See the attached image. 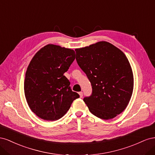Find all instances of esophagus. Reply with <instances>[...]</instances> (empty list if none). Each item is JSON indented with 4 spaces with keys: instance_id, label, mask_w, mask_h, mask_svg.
Wrapping results in <instances>:
<instances>
[{
    "instance_id": "esophagus-1",
    "label": "esophagus",
    "mask_w": 155,
    "mask_h": 155,
    "mask_svg": "<svg viewBox=\"0 0 155 155\" xmlns=\"http://www.w3.org/2000/svg\"><path fill=\"white\" fill-rule=\"evenodd\" d=\"M79 96H80V97H82L83 94L82 92H79Z\"/></svg>"
}]
</instances>
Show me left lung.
<instances>
[{
    "label": "left lung",
    "instance_id": "obj_1",
    "mask_svg": "<svg viewBox=\"0 0 155 155\" xmlns=\"http://www.w3.org/2000/svg\"><path fill=\"white\" fill-rule=\"evenodd\" d=\"M75 51L77 63L92 88V94L84 97V102L98 118H114L125 109L133 91V74L128 59L106 41Z\"/></svg>",
    "mask_w": 155,
    "mask_h": 155
}]
</instances>
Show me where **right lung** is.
Instances as JSON below:
<instances>
[{"mask_svg": "<svg viewBox=\"0 0 155 155\" xmlns=\"http://www.w3.org/2000/svg\"><path fill=\"white\" fill-rule=\"evenodd\" d=\"M75 58L73 50L49 44L31 60L26 72L25 94L30 109L40 118L48 121L60 119L73 101L79 97L64 76Z\"/></svg>", "mask_w": 155, "mask_h": 155, "instance_id": "obj_1", "label": "right lung"}]
</instances>
